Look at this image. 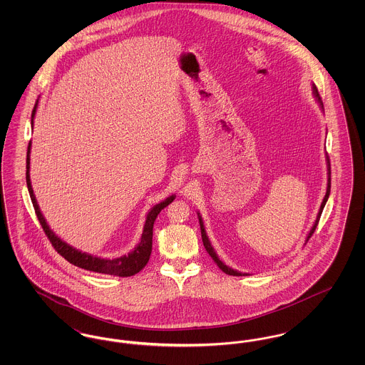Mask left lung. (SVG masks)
<instances>
[{"label": "left lung", "instance_id": "obj_1", "mask_svg": "<svg viewBox=\"0 0 365 365\" xmlns=\"http://www.w3.org/2000/svg\"><path fill=\"white\" fill-rule=\"evenodd\" d=\"M313 90V96L316 97V101L319 103L320 105V108L323 109V103H322V98H320V96H319V91H317V88L314 85H312ZM327 175H329V179H327V191H326V195H324V198H323V201H322V205H320V209H319V213H317V217H316V220H314V223H313L312 228H311V231L308 232V237H307V240H305V243L308 242V240L312 237L313 232H314V230H316V227H317V223H319V219H320V216H322V212H323V208H324V205H326V202H327V200H329V195H330V189H331V167H330V160H329V156H327ZM198 215V220H200V227H201V237H202V242H204V246H205V249H207V252L209 253V256L213 259V261L217 264V267L223 271V272H226L228 275H232V277H245V275H247V274H242V272H240V271H235V269H232V268H230V267H227L226 264L223 262V261L219 259V256L216 255V252H215V249H213V246L210 245V241H209L208 235H207V231H205V227H204V222H202V219H201V215L200 213H197Z\"/></svg>", "mask_w": 365, "mask_h": 365}]
</instances>
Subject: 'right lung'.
I'll return each mask as SVG.
<instances>
[{
  "instance_id": "right-lung-1",
  "label": "right lung",
  "mask_w": 365,
  "mask_h": 365,
  "mask_svg": "<svg viewBox=\"0 0 365 365\" xmlns=\"http://www.w3.org/2000/svg\"><path fill=\"white\" fill-rule=\"evenodd\" d=\"M36 106L38 101L34 106L33 115H31V124L34 125L35 112H36ZM30 153H31V142L29 143V149H27V171H26V182H27V187L29 192L34 205L35 213L36 217L41 223V226L43 228L45 234L48 235L49 241L52 242L53 247L57 250V253H60L64 259L70 261L71 264L83 268L87 271H93V272H98V274H106V275H113V277H120V278H127V277H133L135 274H138L139 271L148 264L150 253H152V240H153V225L156 222L157 215L161 212V209L165 208L167 205H170L175 200V195H170L168 198H165L164 201L156 204L153 208L150 209L146 215V220H145V226L142 231V237L138 245L134 247V250H131L127 256L124 255L122 257H116V259H103V257H97L93 255H88L85 252H81L78 249H75L73 246H71L67 242H64L61 238H58L49 225L46 223L39 205L36 202L33 186H31V179H30Z\"/></svg>"
}]
</instances>
